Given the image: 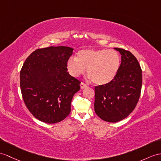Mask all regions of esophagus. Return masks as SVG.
<instances>
[{
    "instance_id": "34e87169",
    "label": "esophagus",
    "mask_w": 161,
    "mask_h": 161,
    "mask_svg": "<svg viewBox=\"0 0 161 161\" xmlns=\"http://www.w3.org/2000/svg\"><path fill=\"white\" fill-rule=\"evenodd\" d=\"M85 87H87V85L85 84L84 83H83V82H81V83H80V88L84 89Z\"/></svg>"
}]
</instances>
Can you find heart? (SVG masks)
Returning <instances> with one entry per match:
<instances>
[{
    "instance_id": "obj_1",
    "label": "heart",
    "mask_w": 161,
    "mask_h": 161,
    "mask_svg": "<svg viewBox=\"0 0 161 161\" xmlns=\"http://www.w3.org/2000/svg\"><path fill=\"white\" fill-rule=\"evenodd\" d=\"M120 65V57L116 51L108 49L82 50L75 58L67 63L69 73L74 77L79 76L87 68V75L94 84H107L115 78Z\"/></svg>"
}]
</instances>
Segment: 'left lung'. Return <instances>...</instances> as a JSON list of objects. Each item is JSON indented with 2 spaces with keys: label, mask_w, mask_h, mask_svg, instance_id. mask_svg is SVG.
<instances>
[{
  "label": "left lung",
  "mask_w": 161,
  "mask_h": 161,
  "mask_svg": "<svg viewBox=\"0 0 161 161\" xmlns=\"http://www.w3.org/2000/svg\"><path fill=\"white\" fill-rule=\"evenodd\" d=\"M115 49L121 55L118 72L110 83L95 87V112L108 122H117L130 114L138 103L142 86V70L136 58L130 51Z\"/></svg>",
  "instance_id": "left-lung-1"
}]
</instances>
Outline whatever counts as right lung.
Segmentation results:
<instances>
[{
  "mask_svg": "<svg viewBox=\"0 0 161 161\" xmlns=\"http://www.w3.org/2000/svg\"><path fill=\"white\" fill-rule=\"evenodd\" d=\"M73 48L50 46L37 49L20 70V89L25 104L35 118L48 124L64 120L80 82L67 72Z\"/></svg>",
  "mask_w": 161,
  "mask_h": 161,
  "instance_id": "1",
  "label": "right lung"
}]
</instances>
